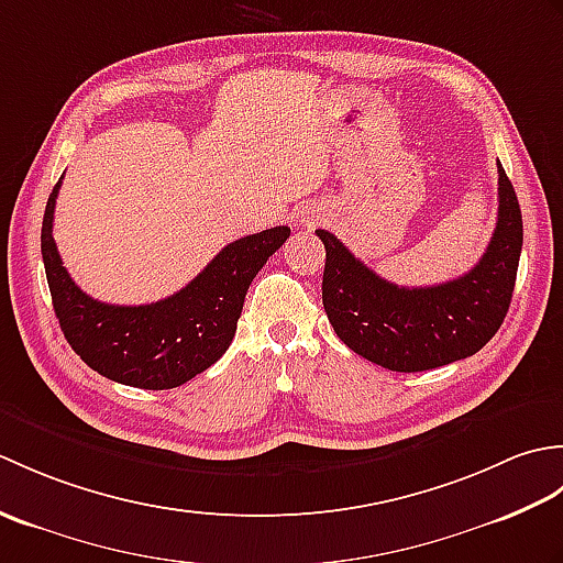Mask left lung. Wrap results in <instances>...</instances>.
Here are the masks:
<instances>
[{
  "label": "left lung",
  "instance_id": "obj_1",
  "mask_svg": "<svg viewBox=\"0 0 563 563\" xmlns=\"http://www.w3.org/2000/svg\"><path fill=\"white\" fill-rule=\"evenodd\" d=\"M317 236L327 249L321 300L336 336L369 363L421 373L482 351L504 324L522 251V214L498 164V222L486 254L470 273L430 288L394 285L331 232L317 230Z\"/></svg>",
  "mask_w": 563,
  "mask_h": 563
}]
</instances>
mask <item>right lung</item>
I'll list each match as a JSON object with an SVG mask.
<instances>
[{"label": "right lung", "instance_id": "add662e5", "mask_svg": "<svg viewBox=\"0 0 563 563\" xmlns=\"http://www.w3.org/2000/svg\"><path fill=\"white\" fill-rule=\"evenodd\" d=\"M57 181L45 206L41 251L55 317L67 343L99 375L128 387L174 389L230 349L251 280L290 227H271L227 244L184 290L152 305H106L69 278L53 239Z\"/></svg>", "mask_w": 563, "mask_h": 563}]
</instances>
